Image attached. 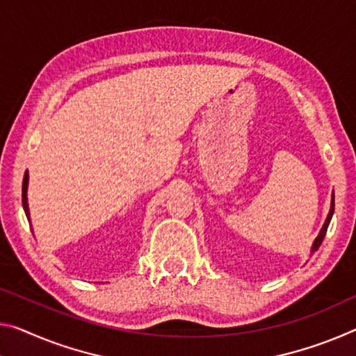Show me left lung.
<instances>
[{
  "instance_id": "1",
  "label": "left lung",
  "mask_w": 356,
  "mask_h": 356,
  "mask_svg": "<svg viewBox=\"0 0 356 356\" xmlns=\"http://www.w3.org/2000/svg\"><path fill=\"white\" fill-rule=\"evenodd\" d=\"M332 212H334V200H332V202H331V209H330V213H328V217H326V222L323 223V228H321V231H320V234L317 236V239H315V241H314V245H312V253H314V252H317V250H318V247L321 245V242H323V239H325L326 229H328V225H330V222H331V217H332Z\"/></svg>"
}]
</instances>
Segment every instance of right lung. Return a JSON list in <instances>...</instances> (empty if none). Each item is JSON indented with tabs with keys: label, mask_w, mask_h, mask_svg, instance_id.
I'll use <instances>...</instances> for the list:
<instances>
[{
	"label": "right lung",
	"mask_w": 356,
	"mask_h": 356,
	"mask_svg": "<svg viewBox=\"0 0 356 356\" xmlns=\"http://www.w3.org/2000/svg\"><path fill=\"white\" fill-rule=\"evenodd\" d=\"M26 188H28V172H25L24 184H22V204H24L26 217L30 218V211H28V201H26Z\"/></svg>",
	"instance_id": "1"
}]
</instances>
